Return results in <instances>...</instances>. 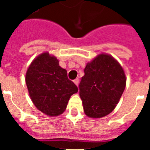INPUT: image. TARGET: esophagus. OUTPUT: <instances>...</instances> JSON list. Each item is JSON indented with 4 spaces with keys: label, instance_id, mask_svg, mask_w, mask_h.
Segmentation results:
<instances>
[{
    "label": "esophagus",
    "instance_id": "esophagus-1",
    "mask_svg": "<svg viewBox=\"0 0 150 150\" xmlns=\"http://www.w3.org/2000/svg\"><path fill=\"white\" fill-rule=\"evenodd\" d=\"M74 83H75V84L78 86L79 84V79H76L74 80Z\"/></svg>",
    "mask_w": 150,
    "mask_h": 150
}]
</instances>
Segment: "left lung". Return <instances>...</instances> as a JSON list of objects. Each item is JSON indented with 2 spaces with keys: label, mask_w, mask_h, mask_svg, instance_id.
<instances>
[{
  "label": "left lung",
  "mask_w": 150,
  "mask_h": 150,
  "mask_svg": "<svg viewBox=\"0 0 150 150\" xmlns=\"http://www.w3.org/2000/svg\"><path fill=\"white\" fill-rule=\"evenodd\" d=\"M79 84L85 114L92 118L107 116L114 110L125 89L126 77L121 64L100 54L87 63Z\"/></svg>",
  "instance_id": "8db88e82"
}]
</instances>
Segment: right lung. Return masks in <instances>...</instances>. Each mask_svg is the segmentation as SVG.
<instances>
[{
	"mask_svg": "<svg viewBox=\"0 0 150 150\" xmlns=\"http://www.w3.org/2000/svg\"><path fill=\"white\" fill-rule=\"evenodd\" d=\"M25 82L33 104L50 117L62 114L71 96L78 92V87L68 79L67 71L48 52L33 61L27 70Z\"/></svg>",
	"mask_w": 150,
	"mask_h": 150,
	"instance_id": "obj_1",
	"label": "right lung"
}]
</instances>
